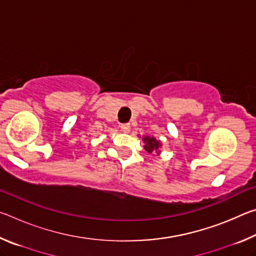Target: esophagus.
<instances>
[{"label": "esophagus", "mask_w": 256, "mask_h": 256, "mask_svg": "<svg viewBox=\"0 0 256 256\" xmlns=\"http://www.w3.org/2000/svg\"><path fill=\"white\" fill-rule=\"evenodd\" d=\"M120 131L123 133H128L131 131V126H130V124H120Z\"/></svg>", "instance_id": "obj_1"}]
</instances>
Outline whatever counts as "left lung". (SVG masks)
Masks as SVG:
<instances>
[{"mask_svg": "<svg viewBox=\"0 0 256 256\" xmlns=\"http://www.w3.org/2000/svg\"><path fill=\"white\" fill-rule=\"evenodd\" d=\"M142 141H144V150L146 151V152L149 154H152V152H156L158 156L162 154V141L160 140H157L154 136H142Z\"/></svg>", "mask_w": 256, "mask_h": 256, "instance_id": "1", "label": "left lung"}]
</instances>
